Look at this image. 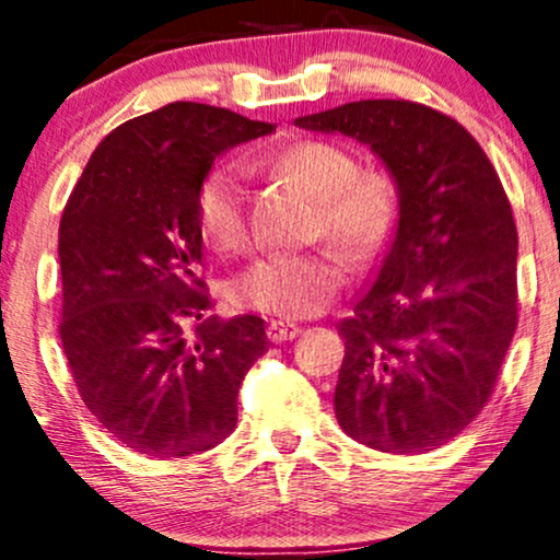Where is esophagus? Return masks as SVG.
<instances>
[{
	"label": "esophagus",
	"mask_w": 560,
	"mask_h": 560,
	"mask_svg": "<svg viewBox=\"0 0 560 560\" xmlns=\"http://www.w3.org/2000/svg\"><path fill=\"white\" fill-rule=\"evenodd\" d=\"M300 332H302V327L294 323H281V319H271V323H268V340L271 342L294 340Z\"/></svg>",
	"instance_id": "esophagus-1"
}]
</instances>
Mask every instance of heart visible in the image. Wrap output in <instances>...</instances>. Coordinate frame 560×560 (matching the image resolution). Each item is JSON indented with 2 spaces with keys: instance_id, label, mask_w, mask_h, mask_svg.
Instances as JSON below:
<instances>
[{
  "instance_id": "heart-1",
  "label": "heart",
  "mask_w": 560,
  "mask_h": 560,
  "mask_svg": "<svg viewBox=\"0 0 560 560\" xmlns=\"http://www.w3.org/2000/svg\"><path fill=\"white\" fill-rule=\"evenodd\" d=\"M271 168L315 199V233L346 256L363 260L389 243L401 214V186L382 163L358 166L355 153L335 140H302L271 155ZM197 228L220 253L248 241V194L233 168L218 166L199 182ZM346 281V268L330 250L271 253L235 281L241 307L287 319L312 317L327 307Z\"/></svg>"
}]
</instances>
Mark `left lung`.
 Returning <instances> with one entry per match:
<instances>
[{"label":"left lung","instance_id":"8db88e82","mask_svg":"<svg viewBox=\"0 0 560 560\" xmlns=\"http://www.w3.org/2000/svg\"><path fill=\"white\" fill-rule=\"evenodd\" d=\"M371 145L401 186L376 284L342 319L335 417L382 453L453 441L494 392L517 330V228L471 132L407 100H361L296 119Z\"/></svg>","mask_w":560,"mask_h":560}]
</instances>
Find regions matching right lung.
I'll use <instances>...</instances> for the list:
<instances>
[{"label": "right lung", "mask_w": 560, "mask_h": 560, "mask_svg": "<svg viewBox=\"0 0 560 560\" xmlns=\"http://www.w3.org/2000/svg\"><path fill=\"white\" fill-rule=\"evenodd\" d=\"M273 130L166 104L112 130L63 207L58 332L86 409L125 448L182 458L235 430L237 389L268 340L256 315L207 317L194 199L220 153Z\"/></svg>", "instance_id": "right-lung-1"}]
</instances>
